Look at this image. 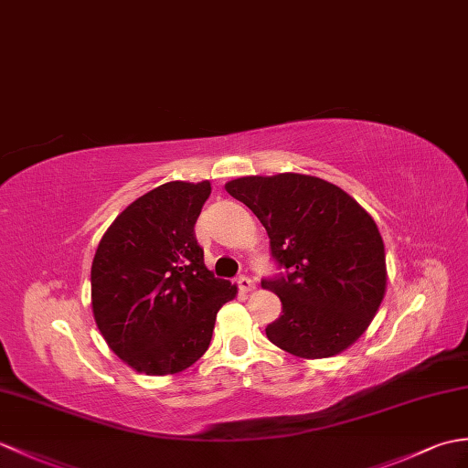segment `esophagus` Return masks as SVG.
<instances>
[{"label": "esophagus", "mask_w": 468, "mask_h": 468, "mask_svg": "<svg viewBox=\"0 0 468 468\" xmlns=\"http://www.w3.org/2000/svg\"><path fill=\"white\" fill-rule=\"evenodd\" d=\"M239 283V289H241L243 292H251V291H255V281L253 279H249V277H241L237 281Z\"/></svg>", "instance_id": "esophagus-1"}]
</instances>
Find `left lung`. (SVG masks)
Segmentation results:
<instances>
[{
    "instance_id": "8db88e82",
    "label": "left lung",
    "mask_w": 468,
    "mask_h": 468,
    "mask_svg": "<svg viewBox=\"0 0 468 468\" xmlns=\"http://www.w3.org/2000/svg\"><path fill=\"white\" fill-rule=\"evenodd\" d=\"M263 223L271 251L291 273L261 287L283 314L267 339L299 358H329L358 341L387 292L385 243L375 219L349 193L303 173L225 183Z\"/></svg>"
}]
</instances>
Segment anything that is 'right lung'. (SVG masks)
Wrapping results in <instances>:
<instances>
[{"mask_svg": "<svg viewBox=\"0 0 468 468\" xmlns=\"http://www.w3.org/2000/svg\"><path fill=\"white\" fill-rule=\"evenodd\" d=\"M209 181H169L115 217L91 263V311L107 346L137 373L176 375L209 349L237 285L205 267L195 223Z\"/></svg>", "mask_w": 468, "mask_h": 468, "instance_id": "right-lung-1", "label": "right lung"}]
</instances>
